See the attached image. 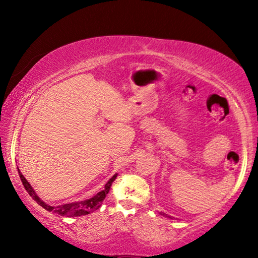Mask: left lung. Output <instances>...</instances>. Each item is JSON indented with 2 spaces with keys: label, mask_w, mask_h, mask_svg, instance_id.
Returning a JSON list of instances; mask_svg holds the SVG:
<instances>
[{
  "label": "left lung",
  "mask_w": 258,
  "mask_h": 258,
  "mask_svg": "<svg viewBox=\"0 0 258 258\" xmlns=\"http://www.w3.org/2000/svg\"><path fill=\"white\" fill-rule=\"evenodd\" d=\"M161 215H163V216H165V217H169V218H171V216H168L167 214H164V213H160Z\"/></svg>",
  "instance_id": "obj_1"
}]
</instances>
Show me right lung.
I'll return each instance as SVG.
<instances>
[{
  "mask_svg": "<svg viewBox=\"0 0 258 258\" xmlns=\"http://www.w3.org/2000/svg\"><path fill=\"white\" fill-rule=\"evenodd\" d=\"M17 170H19L20 178L23 183L24 189H26L27 192L31 196V199L36 201L38 206L44 208L45 210L52 211V213L58 214V215H61V216H66V217L83 216V215H88V214L93 213V211H95V210H97L98 208L101 207V204H102V202H103V200L105 199V196H107L109 190H110V186L112 184V182L115 181L116 177H117V174H115L110 179H109L107 183H105L104 189L101 190L100 192H97L95 196L90 197V199L84 200V201H80V202H72V203L62 204V206H50V204L45 203L44 201H42L40 197L37 196L36 191H35L30 183L27 181L26 177H24V176L21 174L19 168H17Z\"/></svg>",
  "mask_w": 258,
  "mask_h": 258,
  "instance_id": "obj_1",
  "label": "right lung"
}]
</instances>
